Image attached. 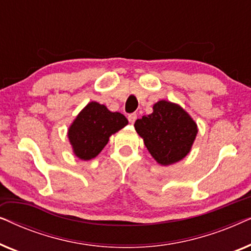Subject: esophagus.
<instances>
[{
    "label": "esophagus",
    "instance_id": "esophagus-1",
    "mask_svg": "<svg viewBox=\"0 0 251 251\" xmlns=\"http://www.w3.org/2000/svg\"><path fill=\"white\" fill-rule=\"evenodd\" d=\"M128 120H129V122L131 123V125H133V123H135V121L137 120V114H136V113H131V114H129L128 115Z\"/></svg>",
    "mask_w": 251,
    "mask_h": 251
}]
</instances>
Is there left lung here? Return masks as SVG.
Instances as JSON below:
<instances>
[{"instance_id": "1", "label": "left lung", "mask_w": 251, "mask_h": 251, "mask_svg": "<svg viewBox=\"0 0 251 251\" xmlns=\"http://www.w3.org/2000/svg\"><path fill=\"white\" fill-rule=\"evenodd\" d=\"M135 129L151 155L162 166L186 156L198 133L191 116L180 106L166 100L157 101L152 114L137 120Z\"/></svg>"}]
</instances>
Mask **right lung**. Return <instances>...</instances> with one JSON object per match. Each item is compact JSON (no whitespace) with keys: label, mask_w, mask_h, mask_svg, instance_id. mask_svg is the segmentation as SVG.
Wrapping results in <instances>:
<instances>
[{"label":"right lung","mask_w":251,"mask_h":251,"mask_svg":"<svg viewBox=\"0 0 251 251\" xmlns=\"http://www.w3.org/2000/svg\"><path fill=\"white\" fill-rule=\"evenodd\" d=\"M126 125L128 120L121 113L109 112L96 101L89 102L68 130L75 155L85 161L94 159L108 143L109 136Z\"/></svg>","instance_id":"right-lung-1"}]
</instances>
